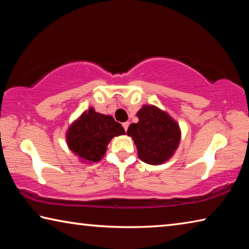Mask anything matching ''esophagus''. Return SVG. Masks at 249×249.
I'll list each match as a JSON object with an SVG mask.
<instances>
[{
  "label": "esophagus",
  "instance_id": "obj_1",
  "mask_svg": "<svg viewBox=\"0 0 249 249\" xmlns=\"http://www.w3.org/2000/svg\"><path fill=\"white\" fill-rule=\"evenodd\" d=\"M128 126H129V123H128V122H125V123H123V127H124V129H125V132H127Z\"/></svg>",
  "mask_w": 249,
  "mask_h": 249
}]
</instances>
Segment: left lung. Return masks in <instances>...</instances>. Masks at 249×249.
Here are the masks:
<instances>
[{
    "instance_id": "left-lung-1",
    "label": "left lung",
    "mask_w": 249,
    "mask_h": 249,
    "mask_svg": "<svg viewBox=\"0 0 249 249\" xmlns=\"http://www.w3.org/2000/svg\"><path fill=\"white\" fill-rule=\"evenodd\" d=\"M137 117L138 123L129 125L127 135L133 137L138 157L148 165L166 162L179 146L178 123L154 105H142Z\"/></svg>"
}]
</instances>
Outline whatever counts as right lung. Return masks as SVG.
Returning <instances> with one entry per match:
<instances>
[{
	"label": "right lung",
	"mask_w": 249,
	"mask_h": 249,
	"mask_svg": "<svg viewBox=\"0 0 249 249\" xmlns=\"http://www.w3.org/2000/svg\"><path fill=\"white\" fill-rule=\"evenodd\" d=\"M123 134V126L112 116L96 113L93 107H90L69 127L67 144L80 158L98 162L102 159L112 138Z\"/></svg>",
	"instance_id": "obj_1"
}]
</instances>
